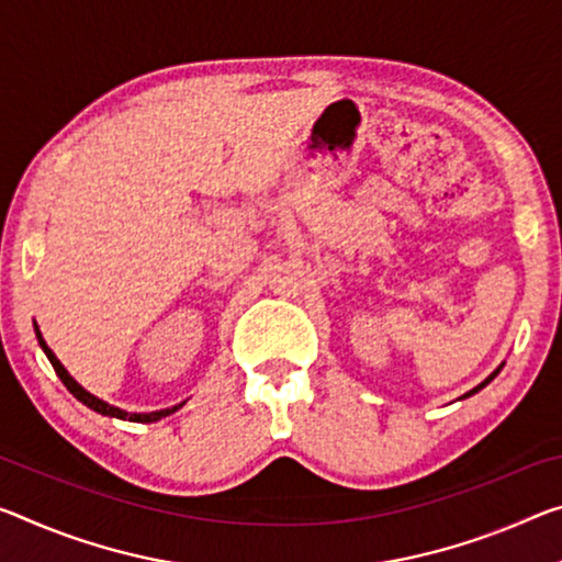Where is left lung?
I'll return each mask as SVG.
<instances>
[{
	"mask_svg": "<svg viewBox=\"0 0 562 562\" xmlns=\"http://www.w3.org/2000/svg\"><path fill=\"white\" fill-rule=\"evenodd\" d=\"M501 370H503V364H501V368H497V370L493 372V375H487V378H485L483 382H480V385H477V387H473V390H470V393H465V395H462V397H470V395H475V393H477V390H483V387L487 385V382H493V380L497 378V372H501Z\"/></svg>",
	"mask_w": 562,
	"mask_h": 562,
	"instance_id": "8db88e82",
	"label": "left lung"
}]
</instances>
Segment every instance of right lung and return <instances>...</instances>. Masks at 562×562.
<instances>
[{
	"mask_svg": "<svg viewBox=\"0 0 562 562\" xmlns=\"http://www.w3.org/2000/svg\"><path fill=\"white\" fill-rule=\"evenodd\" d=\"M34 333H37V340H40V345H42V350H44V355H47L49 358V362H52V368H55V372L59 375V380L65 382V387L69 390V393H72L79 403H85L89 409H94V413H100V415H106V417H117V420H130V423H157V420H162V417H167V415H172V413H177V409H180L184 403H180V405H175V407H165V409H157V413H124V409H120V407H114V405H110V403H104V400H100V397H94L92 393H87V390L79 385V382L69 375V372L65 370V364H61L59 360H57V355L49 350L47 347V342H44V337H42V333H40V327L34 325Z\"/></svg>",
	"mask_w": 562,
	"mask_h": 562,
	"instance_id": "1",
	"label": "right lung"
}]
</instances>
